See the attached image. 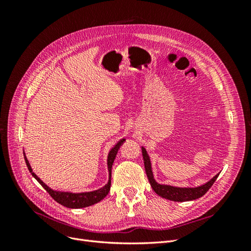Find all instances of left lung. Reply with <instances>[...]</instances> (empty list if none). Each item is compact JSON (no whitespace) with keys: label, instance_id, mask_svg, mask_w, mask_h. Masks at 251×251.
Wrapping results in <instances>:
<instances>
[{"label":"left lung","instance_id":"obj_1","mask_svg":"<svg viewBox=\"0 0 251 251\" xmlns=\"http://www.w3.org/2000/svg\"><path fill=\"white\" fill-rule=\"evenodd\" d=\"M141 151H142V156H143L144 169H146V173L151 183V186L158 196L162 197L164 199L176 201V202H185V201H192V200L198 199L207 193L208 189L211 187L212 184L215 183V181L219 176V174H217L214 178L210 179L208 182H206V183L197 187H177V186H172V185L160 184L154 179L153 171H151V159L148 155L147 150L143 147H141Z\"/></svg>","mask_w":251,"mask_h":251}]
</instances>
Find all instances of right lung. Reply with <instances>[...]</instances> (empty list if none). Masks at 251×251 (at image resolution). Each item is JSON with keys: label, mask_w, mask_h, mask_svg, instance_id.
Listing matches in <instances>:
<instances>
[{"label": "right lung", "mask_w": 251, "mask_h": 251, "mask_svg": "<svg viewBox=\"0 0 251 251\" xmlns=\"http://www.w3.org/2000/svg\"><path fill=\"white\" fill-rule=\"evenodd\" d=\"M126 141V139L119 140L115 146L112 148V150L109 151L108 155V171H109V181L108 183L105 184L103 187L97 189V191L93 192H87V193H70V192H59V191H53L48 185H46L44 182L36 176L33 173L31 166L29 164V161L27 160L26 155H25V161L27 164V168L29 172L31 173L32 176L37 180V182L46 189L48 194L54 199L57 203L62 204L63 206H66L68 208H82V207H88L93 205L95 203H98L101 201L105 196H107L110 192L111 188V172H112V165L114 160H115V157L117 155V151L120 148L121 144ZM25 154V153H24Z\"/></svg>", "instance_id": "right-lung-1"}]
</instances>
